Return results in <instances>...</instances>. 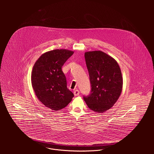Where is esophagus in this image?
<instances>
[{
    "label": "esophagus",
    "instance_id": "34e87169",
    "mask_svg": "<svg viewBox=\"0 0 154 154\" xmlns=\"http://www.w3.org/2000/svg\"><path fill=\"white\" fill-rule=\"evenodd\" d=\"M73 94H74L75 96H77V95H78L79 94V91L78 90V89H76V90L74 91Z\"/></svg>",
    "mask_w": 154,
    "mask_h": 154
}]
</instances>
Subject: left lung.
Segmentation results:
<instances>
[{"label": "left lung", "instance_id": "1", "mask_svg": "<svg viewBox=\"0 0 154 154\" xmlns=\"http://www.w3.org/2000/svg\"><path fill=\"white\" fill-rule=\"evenodd\" d=\"M91 93L84 99L91 110L103 113L118 100L123 89V77L117 61L98 50L85 53Z\"/></svg>", "mask_w": 154, "mask_h": 154}]
</instances>
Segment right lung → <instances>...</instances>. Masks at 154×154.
<instances>
[{
  "instance_id": "add662e5",
  "label": "right lung",
  "mask_w": 154,
  "mask_h": 154,
  "mask_svg": "<svg viewBox=\"0 0 154 154\" xmlns=\"http://www.w3.org/2000/svg\"><path fill=\"white\" fill-rule=\"evenodd\" d=\"M74 51L56 49L47 51L35 62L31 84L35 95L44 106L54 111L62 109L72 101L73 94L67 88L62 67Z\"/></svg>"
}]
</instances>
